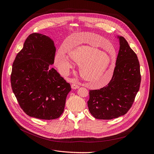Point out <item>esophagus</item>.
I'll return each instance as SVG.
<instances>
[{
    "label": "esophagus",
    "mask_w": 154,
    "mask_h": 154,
    "mask_svg": "<svg viewBox=\"0 0 154 154\" xmlns=\"http://www.w3.org/2000/svg\"><path fill=\"white\" fill-rule=\"evenodd\" d=\"M71 88L72 89H77L79 88V86L78 85L75 84V83H73V84H72V85H71Z\"/></svg>",
    "instance_id": "1"
}]
</instances>
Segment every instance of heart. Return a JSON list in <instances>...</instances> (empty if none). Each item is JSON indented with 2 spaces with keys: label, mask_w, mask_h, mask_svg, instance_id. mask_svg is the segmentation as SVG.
I'll return each mask as SVG.
<instances>
[{
  "label": "heart",
  "mask_w": 154,
  "mask_h": 154,
  "mask_svg": "<svg viewBox=\"0 0 154 154\" xmlns=\"http://www.w3.org/2000/svg\"><path fill=\"white\" fill-rule=\"evenodd\" d=\"M95 35L93 34V38H99ZM89 42V44L71 48L69 50V57L79 65V72L83 79L96 87H103L112 77L116 60L111 58L106 51H101L93 40ZM54 62L60 71L64 74H67L73 67L71 60L61 50L56 54Z\"/></svg>",
  "instance_id": "heart-1"
}]
</instances>
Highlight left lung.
<instances>
[{"label": "left lung", "instance_id": "obj_1", "mask_svg": "<svg viewBox=\"0 0 154 154\" xmlns=\"http://www.w3.org/2000/svg\"><path fill=\"white\" fill-rule=\"evenodd\" d=\"M113 75L100 90H90L88 107L97 119L110 120L124 116L131 108L140 87V66L136 54L122 36Z\"/></svg>", "mask_w": 154, "mask_h": 154}]
</instances>
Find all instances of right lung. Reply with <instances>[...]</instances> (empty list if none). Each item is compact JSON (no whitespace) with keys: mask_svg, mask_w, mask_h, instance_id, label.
<instances>
[{"mask_svg":"<svg viewBox=\"0 0 154 154\" xmlns=\"http://www.w3.org/2000/svg\"><path fill=\"white\" fill-rule=\"evenodd\" d=\"M56 48L49 37L30 34L12 66L11 85L24 112L42 120L59 118L63 114L71 85L56 70Z\"/></svg>","mask_w":154,"mask_h":154,"instance_id":"obj_1","label":"right lung"}]
</instances>
